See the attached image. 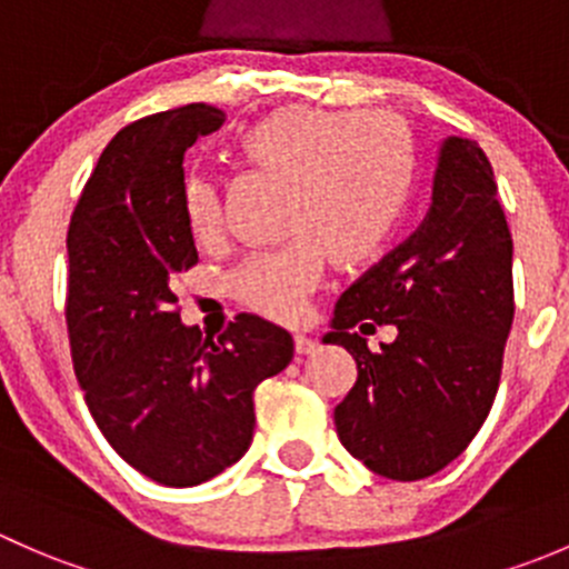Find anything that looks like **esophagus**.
Here are the masks:
<instances>
[{
	"instance_id": "1",
	"label": "esophagus",
	"mask_w": 569,
	"mask_h": 569,
	"mask_svg": "<svg viewBox=\"0 0 569 569\" xmlns=\"http://www.w3.org/2000/svg\"><path fill=\"white\" fill-rule=\"evenodd\" d=\"M317 347H319L317 338L295 336V349H297V355H311V352H317Z\"/></svg>"
}]
</instances>
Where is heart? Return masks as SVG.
Masks as SVG:
<instances>
[{
	"label": "heart",
	"mask_w": 569,
	"mask_h": 569,
	"mask_svg": "<svg viewBox=\"0 0 569 569\" xmlns=\"http://www.w3.org/2000/svg\"><path fill=\"white\" fill-rule=\"evenodd\" d=\"M242 153L295 183L289 233L300 239L250 256L231 274V291L252 313L297 321L321 283L325 250L338 263H360L377 256L399 226L416 173L410 126L391 112L291 104L252 123ZM183 198L194 239L220 242L228 226L220 181L189 176Z\"/></svg>",
	"instance_id": "obj_1"
}]
</instances>
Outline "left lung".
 <instances>
[{
    "mask_svg": "<svg viewBox=\"0 0 569 569\" xmlns=\"http://www.w3.org/2000/svg\"><path fill=\"white\" fill-rule=\"evenodd\" d=\"M512 233L479 142L440 146L421 226L355 280L332 311L325 343L358 363L336 407L343 449L375 473L416 481L468 449L501 380L512 330ZM393 323V345L371 353L355 326Z\"/></svg>",
    "mask_w": 569,
    "mask_h": 569,
    "instance_id": "left-lung-1",
    "label": "left lung"
}]
</instances>
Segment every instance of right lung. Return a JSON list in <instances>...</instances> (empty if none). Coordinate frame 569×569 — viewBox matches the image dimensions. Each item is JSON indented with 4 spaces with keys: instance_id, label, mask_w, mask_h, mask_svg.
<instances>
[{
    "instance_id": "add662e5",
    "label": "right lung",
    "mask_w": 569,
    "mask_h": 569,
    "mask_svg": "<svg viewBox=\"0 0 569 569\" xmlns=\"http://www.w3.org/2000/svg\"><path fill=\"white\" fill-rule=\"evenodd\" d=\"M226 123L187 104L112 137L68 226L66 321L101 435L164 487H194L250 449L258 382L289 366L283 327L239 313L220 338L181 325L178 280L198 263L183 153Z\"/></svg>"
}]
</instances>
